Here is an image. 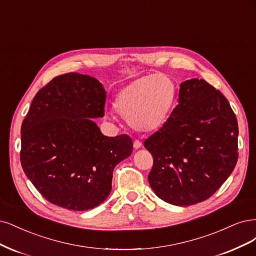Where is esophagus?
<instances>
[{
  "instance_id": "obj_1",
  "label": "esophagus",
  "mask_w": 256,
  "mask_h": 256,
  "mask_svg": "<svg viewBox=\"0 0 256 256\" xmlns=\"http://www.w3.org/2000/svg\"><path fill=\"white\" fill-rule=\"evenodd\" d=\"M133 146H134V149H139V148L142 146V142H140L139 140H134V142H133Z\"/></svg>"
}]
</instances>
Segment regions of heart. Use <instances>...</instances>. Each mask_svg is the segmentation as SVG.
Masks as SVG:
<instances>
[{
	"instance_id": "heart-1",
	"label": "heart",
	"mask_w": 256,
	"mask_h": 256,
	"mask_svg": "<svg viewBox=\"0 0 256 256\" xmlns=\"http://www.w3.org/2000/svg\"><path fill=\"white\" fill-rule=\"evenodd\" d=\"M176 87L160 73L149 74L119 90L114 110L134 130L153 133L168 122L176 103Z\"/></svg>"
}]
</instances>
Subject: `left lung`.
Masks as SVG:
<instances>
[{"label": "left lung", "instance_id": "8db88e82", "mask_svg": "<svg viewBox=\"0 0 256 256\" xmlns=\"http://www.w3.org/2000/svg\"><path fill=\"white\" fill-rule=\"evenodd\" d=\"M237 140V119L226 96L204 80L183 82L168 122L144 144L154 160L151 188L173 205L208 199L236 166Z\"/></svg>", "mask_w": 256, "mask_h": 256}]
</instances>
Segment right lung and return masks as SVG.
Masks as SVG:
<instances>
[{"mask_svg":"<svg viewBox=\"0 0 256 256\" xmlns=\"http://www.w3.org/2000/svg\"><path fill=\"white\" fill-rule=\"evenodd\" d=\"M106 92L89 76L67 73L36 94L21 126L22 168L44 198L88 210L112 190V171L133 152L126 135L104 136L92 118L104 117Z\"/></svg>","mask_w":256,"mask_h":256,"instance_id":"1","label":"right lung"}]
</instances>
